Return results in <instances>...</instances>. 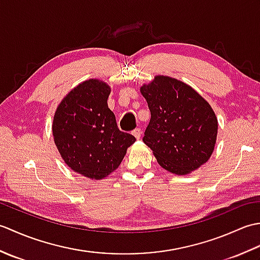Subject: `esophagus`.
<instances>
[{
    "instance_id": "34e87169",
    "label": "esophagus",
    "mask_w": 260,
    "mask_h": 260,
    "mask_svg": "<svg viewBox=\"0 0 260 260\" xmlns=\"http://www.w3.org/2000/svg\"><path fill=\"white\" fill-rule=\"evenodd\" d=\"M133 135L136 137L137 140H139L140 137H141V135H142V129H141V128H135V129L133 131Z\"/></svg>"
}]
</instances>
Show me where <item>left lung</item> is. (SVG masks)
<instances>
[{
  "label": "left lung",
  "mask_w": 260,
  "mask_h": 260,
  "mask_svg": "<svg viewBox=\"0 0 260 260\" xmlns=\"http://www.w3.org/2000/svg\"><path fill=\"white\" fill-rule=\"evenodd\" d=\"M151 112L143 142L158 164L184 175L206 163L214 150L218 120L209 103L189 85L156 76L141 87Z\"/></svg>",
  "instance_id": "1"
}]
</instances>
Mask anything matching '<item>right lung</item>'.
<instances>
[{"label":"right lung","mask_w":260,"mask_h":260,"mask_svg":"<svg viewBox=\"0 0 260 260\" xmlns=\"http://www.w3.org/2000/svg\"><path fill=\"white\" fill-rule=\"evenodd\" d=\"M109 93L106 82L86 80L62 99L53 117V140L64 163L92 180L114 172L136 141L119 131L107 105Z\"/></svg>","instance_id":"add662e5"}]
</instances>
